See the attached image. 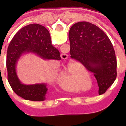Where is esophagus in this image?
Wrapping results in <instances>:
<instances>
[{"mask_svg":"<svg viewBox=\"0 0 126 126\" xmlns=\"http://www.w3.org/2000/svg\"><path fill=\"white\" fill-rule=\"evenodd\" d=\"M68 55H67V54H66L65 53H63V54H61V58H62V59H67V58H68Z\"/></svg>","mask_w":126,"mask_h":126,"instance_id":"esophagus-1","label":"esophagus"}]
</instances>
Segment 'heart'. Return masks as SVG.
Listing matches in <instances>:
<instances>
[{"label":"heart","instance_id":"heart-1","mask_svg":"<svg viewBox=\"0 0 126 126\" xmlns=\"http://www.w3.org/2000/svg\"><path fill=\"white\" fill-rule=\"evenodd\" d=\"M80 76L79 71H75L73 68H68L64 72L62 80V86L66 90H71V86L72 83L76 82Z\"/></svg>","mask_w":126,"mask_h":126}]
</instances>
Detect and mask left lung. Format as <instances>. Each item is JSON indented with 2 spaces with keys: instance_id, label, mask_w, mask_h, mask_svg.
Returning a JSON list of instances; mask_svg holds the SVG:
<instances>
[{
  "instance_id": "1",
  "label": "left lung",
  "mask_w": 126,
  "mask_h": 126,
  "mask_svg": "<svg viewBox=\"0 0 126 126\" xmlns=\"http://www.w3.org/2000/svg\"><path fill=\"white\" fill-rule=\"evenodd\" d=\"M71 57L93 72L99 86V94L105 93L117 76L115 50L106 34L88 22H79L69 32Z\"/></svg>"
}]
</instances>
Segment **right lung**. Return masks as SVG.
Instances as JSON below:
<instances>
[{
  "instance_id": "obj_1",
  "label": "right lung",
  "mask_w": 126,
  "mask_h": 126,
  "mask_svg": "<svg viewBox=\"0 0 126 126\" xmlns=\"http://www.w3.org/2000/svg\"><path fill=\"white\" fill-rule=\"evenodd\" d=\"M27 53H33L45 60H61L59 51L52 44L49 31L43 25L29 24L16 33L8 47L7 68L8 81L16 94L25 100L43 101L46 98L47 84H23L17 76V62L22 54Z\"/></svg>"
}]
</instances>
